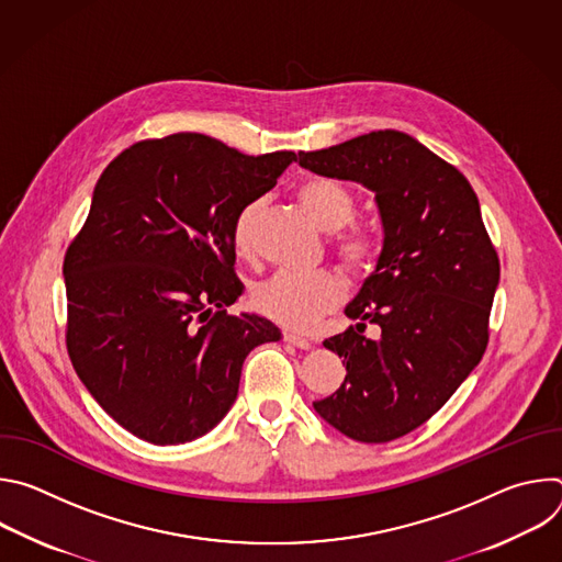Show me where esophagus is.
Masks as SVG:
<instances>
[{"label": "esophagus", "mask_w": 562, "mask_h": 562, "mask_svg": "<svg viewBox=\"0 0 562 562\" xmlns=\"http://www.w3.org/2000/svg\"><path fill=\"white\" fill-rule=\"evenodd\" d=\"M284 342H289L295 349H311V340L300 334H284Z\"/></svg>", "instance_id": "1"}]
</instances>
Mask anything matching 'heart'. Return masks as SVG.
<instances>
[{
  "instance_id": "1",
  "label": "heart",
  "mask_w": 562,
  "mask_h": 562,
  "mask_svg": "<svg viewBox=\"0 0 562 562\" xmlns=\"http://www.w3.org/2000/svg\"><path fill=\"white\" fill-rule=\"evenodd\" d=\"M302 206L325 231L345 228L356 215L353 193L338 180L313 176L295 189ZM262 200H251L237 211L231 224V245L239 258L254 256V231L262 213ZM336 251L353 271H369L380 254V245L367 228L345 231ZM345 297V282L334 271H278L251 291L254 306L286 329H308L317 317L331 311Z\"/></svg>"
}]
</instances>
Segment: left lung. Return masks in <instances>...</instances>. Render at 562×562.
<instances>
[{"label": "left lung", "mask_w": 562, "mask_h": 562, "mask_svg": "<svg viewBox=\"0 0 562 562\" xmlns=\"http://www.w3.org/2000/svg\"><path fill=\"white\" fill-rule=\"evenodd\" d=\"M300 167L373 191L382 251L345 313L356 327L325 340L345 382L315 400L358 442H389L427 423L483 358L501 280L498 256L467 178L416 137L373 131L300 153ZM381 327L378 341L361 331Z\"/></svg>", "instance_id": "8db88e82"}]
</instances>
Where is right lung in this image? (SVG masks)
<instances>
[{
  "mask_svg": "<svg viewBox=\"0 0 562 562\" xmlns=\"http://www.w3.org/2000/svg\"><path fill=\"white\" fill-rule=\"evenodd\" d=\"M293 150L245 155L202 133L144 139L95 184L64 258L66 347L98 405L153 445L209 434L233 407L245 358L280 329L226 315L243 295L231 224L271 191Z\"/></svg>",
  "mask_w": 562,
  "mask_h": 562,
  "instance_id": "obj_1",
  "label": "right lung"
}]
</instances>
